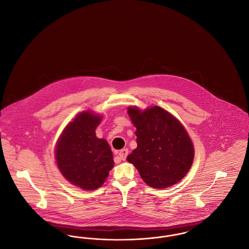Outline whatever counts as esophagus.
Segmentation results:
<instances>
[{"mask_svg":"<svg viewBox=\"0 0 249 249\" xmlns=\"http://www.w3.org/2000/svg\"><path fill=\"white\" fill-rule=\"evenodd\" d=\"M127 155H128V150L127 149H123V150L119 151L118 156L122 160H125Z\"/></svg>","mask_w":249,"mask_h":249,"instance_id":"esophagus-1","label":"esophagus"}]
</instances>
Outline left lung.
<instances>
[{"label":"left lung","instance_id":"left-lung-1","mask_svg":"<svg viewBox=\"0 0 249 249\" xmlns=\"http://www.w3.org/2000/svg\"><path fill=\"white\" fill-rule=\"evenodd\" d=\"M127 113L137 128L138 146L126 160L144 183L166 188L181 181L192 166L194 146L180 121L158 106L143 111L129 107Z\"/></svg>","mask_w":249,"mask_h":249}]
</instances>
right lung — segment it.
<instances>
[{
	"label": "right lung",
	"mask_w": 249,
	"mask_h": 249,
	"mask_svg": "<svg viewBox=\"0 0 249 249\" xmlns=\"http://www.w3.org/2000/svg\"><path fill=\"white\" fill-rule=\"evenodd\" d=\"M101 116L83 111L61 134L55 149L56 163L69 183L83 190L100 187L114 166L110 147L95 136Z\"/></svg>",
	"instance_id": "add662e5"
}]
</instances>
